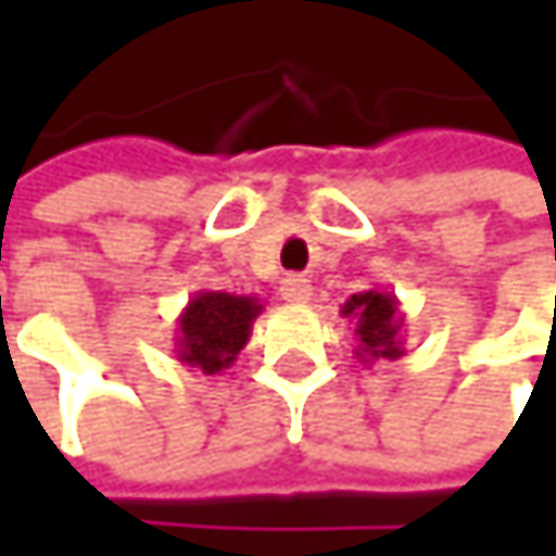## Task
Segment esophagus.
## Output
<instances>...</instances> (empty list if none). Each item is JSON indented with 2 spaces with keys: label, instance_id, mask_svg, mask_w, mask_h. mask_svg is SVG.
Returning <instances> with one entry per match:
<instances>
[{
  "label": "esophagus",
  "instance_id": "obj_1",
  "mask_svg": "<svg viewBox=\"0 0 556 556\" xmlns=\"http://www.w3.org/2000/svg\"><path fill=\"white\" fill-rule=\"evenodd\" d=\"M279 295L289 305H305L312 299V282L305 277H286L279 282Z\"/></svg>",
  "mask_w": 556,
  "mask_h": 556
}]
</instances>
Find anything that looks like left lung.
Instances as JSON below:
<instances>
[{
    "label": "left lung",
    "instance_id": "obj_1",
    "mask_svg": "<svg viewBox=\"0 0 556 556\" xmlns=\"http://www.w3.org/2000/svg\"><path fill=\"white\" fill-rule=\"evenodd\" d=\"M341 315L354 321L357 361H364V364L399 361L405 354V344H402L405 315L399 312V299L392 292H383V289L354 292L341 305Z\"/></svg>",
    "mask_w": 556,
    "mask_h": 556
}]
</instances>
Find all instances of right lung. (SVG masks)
<instances>
[{
	"label": "right lung",
	"instance_id": "add662e5",
	"mask_svg": "<svg viewBox=\"0 0 556 556\" xmlns=\"http://www.w3.org/2000/svg\"><path fill=\"white\" fill-rule=\"evenodd\" d=\"M264 312L257 295L199 289L176 318V361L205 377L228 370L251 341L254 318Z\"/></svg>",
	"mask_w": 556,
	"mask_h": 556
}]
</instances>
